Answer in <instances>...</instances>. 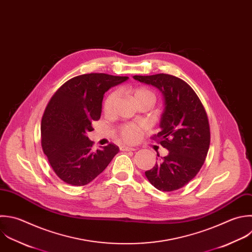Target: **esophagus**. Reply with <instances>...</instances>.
<instances>
[{"label": "esophagus", "instance_id": "obj_1", "mask_svg": "<svg viewBox=\"0 0 252 252\" xmlns=\"http://www.w3.org/2000/svg\"><path fill=\"white\" fill-rule=\"evenodd\" d=\"M121 151H137V148H133V147H128V146H121L120 147Z\"/></svg>", "mask_w": 252, "mask_h": 252}]
</instances>
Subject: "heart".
<instances>
[{
	"label": "heart",
	"mask_w": 252,
	"mask_h": 252,
	"mask_svg": "<svg viewBox=\"0 0 252 252\" xmlns=\"http://www.w3.org/2000/svg\"><path fill=\"white\" fill-rule=\"evenodd\" d=\"M130 94L131 96L133 98V100L138 103L142 100H149L152 103L155 102V94L152 91H150L147 88L144 87H139V88H134L130 90ZM117 97V93L116 92H112L110 93L107 97L104 100L103 103V111L106 114H109L112 111L113 108V104L116 100ZM118 134L119 137L126 143L129 144H133L135 142H137L142 134V127L138 124L135 123H126L123 124L122 126L119 127L118 129Z\"/></svg>",
	"instance_id": "1"
}]
</instances>
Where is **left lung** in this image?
Wrapping results in <instances>:
<instances>
[{"label": "left lung", "instance_id": "8db88e82", "mask_svg": "<svg viewBox=\"0 0 252 252\" xmlns=\"http://www.w3.org/2000/svg\"><path fill=\"white\" fill-rule=\"evenodd\" d=\"M133 78L158 89L164 100L160 132L152 138L169 153L145 174L160 191L177 190L196 176L206 159L210 146L207 113L192 88L177 77L157 74Z\"/></svg>", "mask_w": 252, "mask_h": 252}]
</instances>
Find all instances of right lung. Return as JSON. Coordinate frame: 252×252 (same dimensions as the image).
<instances>
[{
    "label": "right lung",
    "mask_w": 252,
    "mask_h": 252,
    "mask_svg": "<svg viewBox=\"0 0 252 252\" xmlns=\"http://www.w3.org/2000/svg\"><path fill=\"white\" fill-rule=\"evenodd\" d=\"M128 77L92 73L66 82L47 104L41 121V146L57 176L83 186L100 174L119 148L109 144L95 152L87 134L99 120L104 94Z\"/></svg>",
    "instance_id": "add662e5"
}]
</instances>
